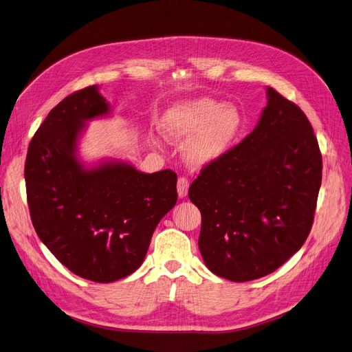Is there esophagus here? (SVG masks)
I'll return each mask as SVG.
<instances>
[{
  "label": "esophagus",
  "instance_id": "esophagus-1",
  "mask_svg": "<svg viewBox=\"0 0 352 352\" xmlns=\"http://www.w3.org/2000/svg\"><path fill=\"white\" fill-rule=\"evenodd\" d=\"M188 189H189V181L186 178H179L177 182V190H178V197L185 198L188 195Z\"/></svg>",
  "mask_w": 352,
  "mask_h": 352
}]
</instances>
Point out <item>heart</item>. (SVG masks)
<instances>
[{
    "instance_id": "heart-1",
    "label": "heart",
    "mask_w": 352,
    "mask_h": 352,
    "mask_svg": "<svg viewBox=\"0 0 352 352\" xmlns=\"http://www.w3.org/2000/svg\"><path fill=\"white\" fill-rule=\"evenodd\" d=\"M243 124L237 107L204 97L171 107L162 119V131L170 140H188L186 162L202 168L220 162L232 151Z\"/></svg>"
}]
</instances>
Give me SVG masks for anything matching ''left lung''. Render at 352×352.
Instances as JSON below:
<instances>
[{
	"mask_svg": "<svg viewBox=\"0 0 352 352\" xmlns=\"http://www.w3.org/2000/svg\"><path fill=\"white\" fill-rule=\"evenodd\" d=\"M322 167L303 111L267 87L254 131L189 186L202 214L198 245L205 265L245 282L285 264L310 233Z\"/></svg>",
	"mask_w": 352,
	"mask_h": 352,
	"instance_id": "left-lung-1",
	"label": "left lung"
}]
</instances>
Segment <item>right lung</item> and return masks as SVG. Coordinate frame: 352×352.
Segmentation results:
<instances>
[{"instance_id": "add662e5", "label": "right lung", "mask_w": 352, "mask_h": 352, "mask_svg": "<svg viewBox=\"0 0 352 352\" xmlns=\"http://www.w3.org/2000/svg\"><path fill=\"white\" fill-rule=\"evenodd\" d=\"M111 116L92 85L54 107L32 139L25 182L42 243L73 274L108 283L144 261L157 225L177 204V174H146L123 160L88 166L78 155L87 122Z\"/></svg>"}]
</instances>
